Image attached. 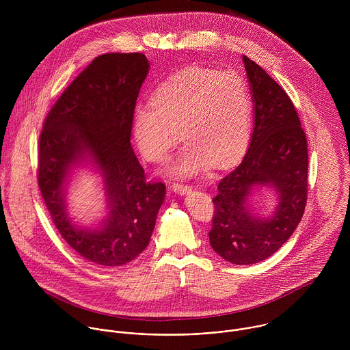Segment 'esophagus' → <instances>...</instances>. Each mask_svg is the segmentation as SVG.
I'll return each instance as SVG.
<instances>
[{
  "label": "esophagus",
  "instance_id": "obj_1",
  "mask_svg": "<svg viewBox=\"0 0 350 350\" xmlns=\"http://www.w3.org/2000/svg\"><path fill=\"white\" fill-rule=\"evenodd\" d=\"M172 189H174V191H175L176 194H180V196H185V194H187V193L191 190L190 186L183 185V183H174V185H172Z\"/></svg>",
  "mask_w": 350,
  "mask_h": 350
}]
</instances>
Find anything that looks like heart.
<instances>
[{
  "label": "heart",
  "instance_id": "heart-1",
  "mask_svg": "<svg viewBox=\"0 0 350 350\" xmlns=\"http://www.w3.org/2000/svg\"><path fill=\"white\" fill-rule=\"evenodd\" d=\"M150 103L135 107V140L147 160L159 163L179 132L186 144L168 168L172 175H194L210 161L225 165L250 142V90L237 72L187 68L159 85Z\"/></svg>",
  "mask_w": 350,
  "mask_h": 350
}]
</instances>
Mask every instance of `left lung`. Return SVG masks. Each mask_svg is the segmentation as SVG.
Masks as SVG:
<instances>
[{
	"instance_id": "1",
	"label": "left lung",
	"mask_w": 350,
	"mask_h": 350,
	"mask_svg": "<svg viewBox=\"0 0 350 350\" xmlns=\"http://www.w3.org/2000/svg\"><path fill=\"white\" fill-rule=\"evenodd\" d=\"M243 60L254 103V128L243 161L217 187L208 240L226 261L250 265L279 250L299 225L307 202L308 150L288 94L248 56ZM260 185L275 188L280 200L268 219L250 211V194Z\"/></svg>"
}]
</instances>
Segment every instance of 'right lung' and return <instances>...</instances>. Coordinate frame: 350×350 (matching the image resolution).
<instances>
[{
    "label": "right lung",
    "instance_id": "1",
    "mask_svg": "<svg viewBox=\"0 0 350 350\" xmlns=\"http://www.w3.org/2000/svg\"><path fill=\"white\" fill-rule=\"evenodd\" d=\"M150 63L144 53L97 56L51 107L39 137L38 182L66 243L86 260L118 267L150 244L165 186L148 182L131 146L133 113ZM88 157L104 178L109 213L100 228L66 215L65 178Z\"/></svg>",
    "mask_w": 350,
    "mask_h": 350
}]
</instances>
